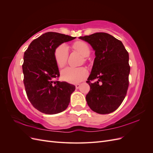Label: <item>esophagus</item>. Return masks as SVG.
Segmentation results:
<instances>
[{
	"mask_svg": "<svg viewBox=\"0 0 153 153\" xmlns=\"http://www.w3.org/2000/svg\"><path fill=\"white\" fill-rule=\"evenodd\" d=\"M80 85L79 84H76V85H75V87H76V89H78V88L80 87Z\"/></svg>",
	"mask_w": 153,
	"mask_h": 153,
	"instance_id": "obj_1",
	"label": "esophagus"
}]
</instances>
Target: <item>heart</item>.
Segmentation results:
<instances>
[{
    "label": "heart",
    "mask_w": 153,
    "mask_h": 153,
    "mask_svg": "<svg viewBox=\"0 0 153 153\" xmlns=\"http://www.w3.org/2000/svg\"><path fill=\"white\" fill-rule=\"evenodd\" d=\"M73 47L82 55L87 57L90 54L89 46L84 41H79L75 43ZM68 57V48L64 43L60 45L54 51V59L57 65L62 68L66 64ZM62 79L71 84L77 83L84 80L88 75V71L85 68H72L67 67L61 71Z\"/></svg>",
    "instance_id": "heart-1"
}]
</instances>
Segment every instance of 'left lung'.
Here are the masks:
<instances>
[{"mask_svg": "<svg viewBox=\"0 0 153 153\" xmlns=\"http://www.w3.org/2000/svg\"><path fill=\"white\" fill-rule=\"evenodd\" d=\"M79 38L89 43L96 55L86 81L90 86L86 95L87 105L100 114L113 112L123 103L128 89L130 66L128 51L121 41L105 32ZM96 79V82H91Z\"/></svg>", "mask_w": 153, "mask_h": 153, "instance_id": "1", "label": "left lung"}]
</instances>
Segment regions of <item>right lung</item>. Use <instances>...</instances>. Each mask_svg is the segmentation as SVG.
Returning a JSON list of instances; mask_svg holds the SVG:
<instances>
[{"label":"right lung","instance_id":"right-lung-1","mask_svg":"<svg viewBox=\"0 0 153 153\" xmlns=\"http://www.w3.org/2000/svg\"><path fill=\"white\" fill-rule=\"evenodd\" d=\"M76 37L48 32L34 39L25 50L22 69L26 94L39 112L55 114L65 110L75 86L58 81L60 76L54 51Z\"/></svg>","mask_w":153,"mask_h":153}]
</instances>
